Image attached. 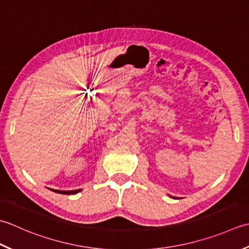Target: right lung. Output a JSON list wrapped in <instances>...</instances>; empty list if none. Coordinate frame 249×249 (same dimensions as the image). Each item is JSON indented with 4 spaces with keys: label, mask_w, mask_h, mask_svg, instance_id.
<instances>
[{
    "label": "right lung",
    "mask_w": 249,
    "mask_h": 249,
    "mask_svg": "<svg viewBox=\"0 0 249 249\" xmlns=\"http://www.w3.org/2000/svg\"><path fill=\"white\" fill-rule=\"evenodd\" d=\"M53 191L57 192V194H61V195H74V194H77V192H79L80 190H72V191H61V190H53L52 189Z\"/></svg>",
    "instance_id": "1"
}]
</instances>
